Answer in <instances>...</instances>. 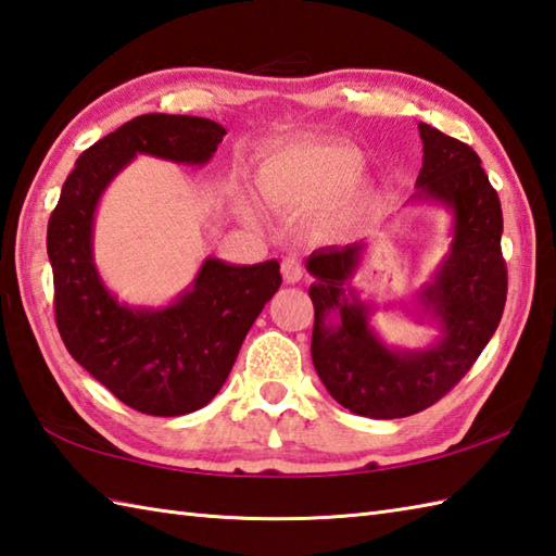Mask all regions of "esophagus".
Wrapping results in <instances>:
<instances>
[{"label": "esophagus", "instance_id": "obj_1", "mask_svg": "<svg viewBox=\"0 0 556 556\" xmlns=\"http://www.w3.org/2000/svg\"><path fill=\"white\" fill-rule=\"evenodd\" d=\"M281 275H285V279L289 281V285H296V281H301L303 275H305L301 260L299 257H285V260H281Z\"/></svg>", "mask_w": 556, "mask_h": 556}]
</instances>
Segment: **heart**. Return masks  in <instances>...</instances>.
I'll return each mask as SVG.
<instances>
[{"mask_svg": "<svg viewBox=\"0 0 556 556\" xmlns=\"http://www.w3.org/2000/svg\"><path fill=\"white\" fill-rule=\"evenodd\" d=\"M363 157L346 146L299 143L269 155L257 169V186L271 205L287 210L317 207L356 181ZM365 188V186H363ZM245 215L253 205L241 200Z\"/></svg>", "mask_w": 556, "mask_h": 556, "instance_id": "heart-1", "label": "heart"}]
</instances>
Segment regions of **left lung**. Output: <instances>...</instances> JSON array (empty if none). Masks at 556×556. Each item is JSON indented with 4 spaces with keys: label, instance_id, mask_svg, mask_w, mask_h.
I'll use <instances>...</instances> for the list:
<instances>
[{
    "label": "left lung",
    "instance_id": "1",
    "mask_svg": "<svg viewBox=\"0 0 556 556\" xmlns=\"http://www.w3.org/2000/svg\"><path fill=\"white\" fill-rule=\"evenodd\" d=\"M418 131L422 169L408 203L437 205L452 219L448 251L404 301L413 323L437 332L430 344L389 346L372 327L377 305L353 285L370 241L317 248L305 260L315 277V370L341 406L377 420L406 418L440 401L488 346L506 301L502 205L480 157L428 124Z\"/></svg>",
    "mask_w": 556,
    "mask_h": 556
}]
</instances>
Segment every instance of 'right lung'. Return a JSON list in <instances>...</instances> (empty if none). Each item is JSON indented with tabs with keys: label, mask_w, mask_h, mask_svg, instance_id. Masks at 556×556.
<instances>
[{
	"label": "right lung",
	"mask_w": 556,
	"mask_h": 556,
	"mask_svg": "<svg viewBox=\"0 0 556 556\" xmlns=\"http://www.w3.org/2000/svg\"><path fill=\"white\" fill-rule=\"evenodd\" d=\"M224 136L222 124L203 116H136L76 160L47 224L59 334L76 363L148 416H186L217 396L248 329L281 287L279 263L233 265L210 255L169 303L131 305L98 271L96 212L138 155L205 167Z\"/></svg>",
	"instance_id": "add662e5"
}]
</instances>
